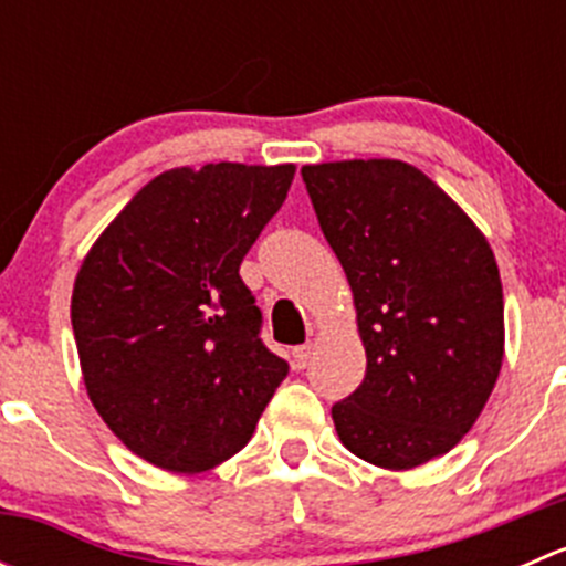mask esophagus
Here are the masks:
<instances>
[{"label":"esophagus","instance_id":"obj_1","mask_svg":"<svg viewBox=\"0 0 566 566\" xmlns=\"http://www.w3.org/2000/svg\"><path fill=\"white\" fill-rule=\"evenodd\" d=\"M312 358V345H298L293 347V367L295 369H306V364H310Z\"/></svg>","mask_w":566,"mask_h":566}]
</instances>
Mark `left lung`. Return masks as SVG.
<instances>
[{"label":"left lung","mask_w":566,"mask_h":566,"mask_svg":"<svg viewBox=\"0 0 566 566\" xmlns=\"http://www.w3.org/2000/svg\"><path fill=\"white\" fill-rule=\"evenodd\" d=\"M356 304L361 386L331 408L356 458L408 471L460 443L504 361L493 249L421 169L394 158L301 169Z\"/></svg>","instance_id":"obj_1"}]
</instances>
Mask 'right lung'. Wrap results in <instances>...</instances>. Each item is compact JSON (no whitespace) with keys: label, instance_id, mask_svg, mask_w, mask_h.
I'll list each match as a JSON object with an SVG mask.
<instances>
[{"label":"right lung","instance_id":"add662e5","mask_svg":"<svg viewBox=\"0 0 566 566\" xmlns=\"http://www.w3.org/2000/svg\"><path fill=\"white\" fill-rule=\"evenodd\" d=\"M293 175V164L169 169L78 268L71 323L90 399L164 471H210L241 452L287 378V361L262 345L241 262Z\"/></svg>","mask_w":566,"mask_h":566}]
</instances>
